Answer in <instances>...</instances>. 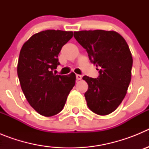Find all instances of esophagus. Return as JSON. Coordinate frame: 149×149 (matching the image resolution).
<instances>
[{"label":"esophagus","instance_id":"obj_1","mask_svg":"<svg viewBox=\"0 0 149 149\" xmlns=\"http://www.w3.org/2000/svg\"><path fill=\"white\" fill-rule=\"evenodd\" d=\"M76 78H77V80H81V79H82V76L81 75H80V74H77V75H76Z\"/></svg>","mask_w":149,"mask_h":149}]
</instances>
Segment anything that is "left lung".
Returning <instances> with one entry per match:
<instances>
[{"label":"left lung","mask_w":149,"mask_h":149,"mask_svg":"<svg viewBox=\"0 0 149 149\" xmlns=\"http://www.w3.org/2000/svg\"><path fill=\"white\" fill-rule=\"evenodd\" d=\"M74 37L98 68L97 78L83 77L89 86L84 94L88 107L98 115H108L122 103L131 82L133 59L128 45L115 31L81 30L74 32Z\"/></svg>","instance_id":"left-lung-1"}]
</instances>
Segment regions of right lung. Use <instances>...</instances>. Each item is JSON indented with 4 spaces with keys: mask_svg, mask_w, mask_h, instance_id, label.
<instances>
[{
    "mask_svg": "<svg viewBox=\"0 0 149 149\" xmlns=\"http://www.w3.org/2000/svg\"><path fill=\"white\" fill-rule=\"evenodd\" d=\"M73 36L72 31L47 30L33 35L22 46L17 72L27 101L44 116L59 113L75 84V74L53 73L59 53Z\"/></svg>",
    "mask_w": 149,
    "mask_h": 149,
    "instance_id": "1",
    "label": "right lung"
}]
</instances>
